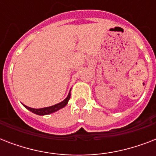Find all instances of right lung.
I'll use <instances>...</instances> for the list:
<instances>
[{
  "mask_svg": "<svg viewBox=\"0 0 156 156\" xmlns=\"http://www.w3.org/2000/svg\"><path fill=\"white\" fill-rule=\"evenodd\" d=\"M69 99H70V91L69 93L68 96L62 102L58 103V104L52 105V106L46 107V108H30V107L26 106L24 104H23V106L25 107L27 109H28L29 111L33 112V113L37 114V115H40V116H44V115H48V114H51L52 112H55L58 111L61 108H63L64 107H66V104H68Z\"/></svg>",
  "mask_w": 156,
  "mask_h": 156,
  "instance_id": "right-lung-1",
  "label": "right lung"
}]
</instances>
